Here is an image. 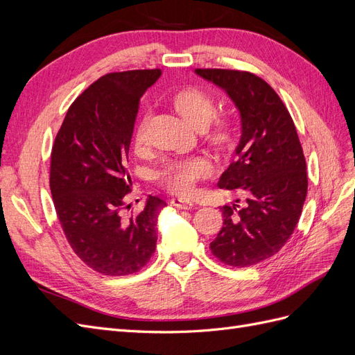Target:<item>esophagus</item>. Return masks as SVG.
<instances>
[{"instance_id": "1", "label": "esophagus", "mask_w": 355, "mask_h": 355, "mask_svg": "<svg viewBox=\"0 0 355 355\" xmlns=\"http://www.w3.org/2000/svg\"><path fill=\"white\" fill-rule=\"evenodd\" d=\"M171 206L176 207V209H182V210H191L194 207V202L185 200V198H173L171 200Z\"/></svg>"}]
</instances>
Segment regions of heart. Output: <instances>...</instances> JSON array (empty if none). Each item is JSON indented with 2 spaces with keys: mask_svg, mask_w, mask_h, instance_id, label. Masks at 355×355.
I'll list each match as a JSON object with an SVG mask.
<instances>
[{
  "mask_svg": "<svg viewBox=\"0 0 355 355\" xmlns=\"http://www.w3.org/2000/svg\"><path fill=\"white\" fill-rule=\"evenodd\" d=\"M173 108L196 130H204V141L218 153H232L237 145L235 125L230 118L211 120L216 114V105L206 93L197 89H185L179 92L173 101ZM151 111H144L133 128L132 144L136 153H141L148 144ZM213 175V164L206 157H191L168 159L157 171V182L170 194L189 197L196 192L198 182L206 180Z\"/></svg>",
  "mask_w": 355,
  "mask_h": 355,
  "instance_id": "1",
  "label": "heart"
}]
</instances>
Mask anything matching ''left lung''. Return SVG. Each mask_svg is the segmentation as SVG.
Returning a JSON list of instances; mask_svg holds the SVG:
<instances>
[{
  "mask_svg": "<svg viewBox=\"0 0 355 355\" xmlns=\"http://www.w3.org/2000/svg\"><path fill=\"white\" fill-rule=\"evenodd\" d=\"M196 73L225 90L241 123L237 161L223 171L218 185L243 189L245 206L220 209L223 227L210 249L230 266H252L274 256L296 228L308 191L302 146L284 103L257 75L232 69Z\"/></svg>",
  "mask_w": 355,
  "mask_h": 355,
  "instance_id": "left-lung-1",
  "label": "left lung"
}]
</instances>
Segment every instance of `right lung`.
Returning a JSON list of instances; mask_svg holds the SVG:
<instances>
[{
    "instance_id": "obj_1",
    "label": "right lung",
    "mask_w": 355,
    "mask_h": 355,
    "mask_svg": "<svg viewBox=\"0 0 355 355\" xmlns=\"http://www.w3.org/2000/svg\"><path fill=\"white\" fill-rule=\"evenodd\" d=\"M161 69L106 73L69 106L51 149L50 189L72 250L103 275L137 272L157 245L166 202L149 196L142 211L123 218L132 188L128 148L139 101Z\"/></svg>"
}]
</instances>
